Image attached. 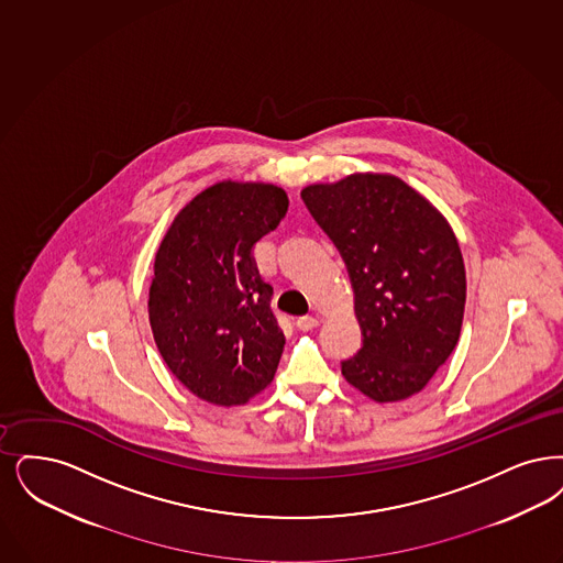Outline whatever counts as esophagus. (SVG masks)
<instances>
[{
    "label": "esophagus",
    "instance_id": "obj_1",
    "mask_svg": "<svg viewBox=\"0 0 563 563\" xmlns=\"http://www.w3.org/2000/svg\"><path fill=\"white\" fill-rule=\"evenodd\" d=\"M318 327V318L316 316H299L297 318V329L299 331H312Z\"/></svg>",
    "mask_w": 563,
    "mask_h": 563
}]
</instances>
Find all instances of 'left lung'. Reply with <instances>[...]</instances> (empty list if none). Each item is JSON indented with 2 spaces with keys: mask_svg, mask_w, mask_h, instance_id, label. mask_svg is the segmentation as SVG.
Here are the masks:
<instances>
[{
  "mask_svg": "<svg viewBox=\"0 0 563 563\" xmlns=\"http://www.w3.org/2000/svg\"><path fill=\"white\" fill-rule=\"evenodd\" d=\"M301 199L354 289L362 347L341 362L343 377L375 402L421 391L449 361L465 312V266L449 222L387 174L312 184Z\"/></svg>",
  "mask_w": 563,
  "mask_h": 563,
  "instance_id": "8db88e82",
  "label": "left lung"
}]
</instances>
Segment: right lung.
<instances>
[{"label":"right lung","mask_w":563,"mask_h":563,"mask_svg":"<svg viewBox=\"0 0 563 563\" xmlns=\"http://www.w3.org/2000/svg\"><path fill=\"white\" fill-rule=\"evenodd\" d=\"M287 207L274 184L218 181L161 241L148 292L153 335L169 371L211 405H245L274 379L285 335L253 247Z\"/></svg>","instance_id":"obj_1"}]
</instances>
